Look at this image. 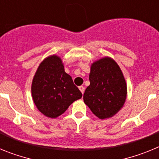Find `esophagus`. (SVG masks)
Listing matches in <instances>:
<instances>
[{
    "label": "esophagus",
    "mask_w": 159,
    "mask_h": 159,
    "mask_svg": "<svg viewBox=\"0 0 159 159\" xmlns=\"http://www.w3.org/2000/svg\"><path fill=\"white\" fill-rule=\"evenodd\" d=\"M79 89L80 90V92H82V94L84 93V90H85V88H84V87L80 86V87H79Z\"/></svg>",
    "instance_id": "34e87169"
}]
</instances>
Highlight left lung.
Listing matches in <instances>:
<instances>
[{
  "mask_svg": "<svg viewBox=\"0 0 159 159\" xmlns=\"http://www.w3.org/2000/svg\"><path fill=\"white\" fill-rule=\"evenodd\" d=\"M90 85L84 94L85 104L101 119L114 116L123 107L127 88L117 63L110 57L95 61L91 66Z\"/></svg>",
  "mask_w": 159,
  "mask_h": 159,
  "instance_id": "left-lung-1",
  "label": "left lung"
}]
</instances>
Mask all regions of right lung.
<instances>
[{
  "label": "right lung",
  "instance_id": "obj_1",
  "mask_svg": "<svg viewBox=\"0 0 159 159\" xmlns=\"http://www.w3.org/2000/svg\"><path fill=\"white\" fill-rule=\"evenodd\" d=\"M32 96L37 109L49 118H57L66 111L82 93L64 71L60 57L56 55L40 63L32 83Z\"/></svg>",
  "mask_w": 159,
  "mask_h": 159
}]
</instances>
